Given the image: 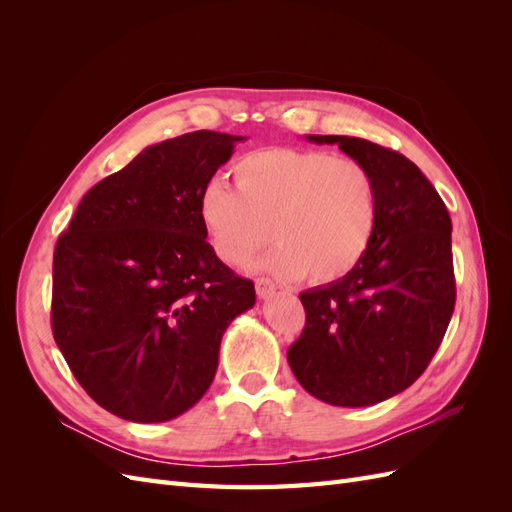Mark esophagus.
Instances as JSON below:
<instances>
[{
	"mask_svg": "<svg viewBox=\"0 0 512 512\" xmlns=\"http://www.w3.org/2000/svg\"><path fill=\"white\" fill-rule=\"evenodd\" d=\"M256 294L260 299H269L275 294V284L271 280H267V277H258L256 280Z\"/></svg>",
	"mask_w": 512,
	"mask_h": 512,
	"instance_id": "esophagus-1",
	"label": "esophagus"
}]
</instances>
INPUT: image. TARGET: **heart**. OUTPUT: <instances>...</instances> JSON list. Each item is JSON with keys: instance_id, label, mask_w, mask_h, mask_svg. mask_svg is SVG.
I'll return each mask as SVG.
<instances>
[{"instance_id": "1", "label": "heart", "mask_w": 512, "mask_h": 512, "mask_svg": "<svg viewBox=\"0 0 512 512\" xmlns=\"http://www.w3.org/2000/svg\"><path fill=\"white\" fill-rule=\"evenodd\" d=\"M235 188L209 181L196 196V218L213 254L239 265L271 235L260 267L282 280H342L369 250L378 224V188L359 160L329 151L267 147L232 166Z\"/></svg>"}]
</instances>
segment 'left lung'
<instances>
[{"mask_svg":"<svg viewBox=\"0 0 512 512\" xmlns=\"http://www.w3.org/2000/svg\"><path fill=\"white\" fill-rule=\"evenodd\" d=\"M305 138L337 145L369 168L378 224L348 275L299 294L307 320L288 348V363L324 404L374 406L423 374L451 322V218L421 168L401 153L356 136Z\"/></svg>","mask_w":512,"mask_h":512,"instance_id":"left-lung-1","label":"left lung"}]
</instances>
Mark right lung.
<instances>
[{
	"label": "right lung",
	"mask_w": 512,
	"mask_h": 512,
	"mask_svg": "<svg viewBox=\"0 0 512 512\" xmlns=\"http://www.w3.org/2000/svg\"><path fill=\"white\" fill-rule=\"evenodd\" d=\"M245 136L198 130L145 147L91 188L53 256V337L104 410L164 423L207 393L228 324L256 303L213 254L196 196Z\"/></svg>",
	"instance_id": "obj_1"
}]
</instances>
